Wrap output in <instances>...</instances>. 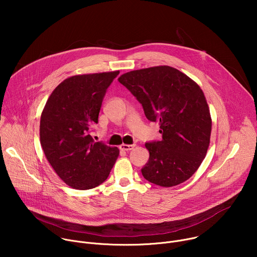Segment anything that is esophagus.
Instances as JSON below:
<instances>
[{
  "instance_id": "obj_1",
  "label": "esophagus",
  "mask_w": 257,
  "mask_h": 257,
  "mask_svg": "<svg viewBox=\"0 0 257 257\" xmlns=\"http://www.w3.org/2000/svg\"><path fill=\"white\" fill-rule=\"evenodd\" d=\"M134 144H121L120 145V150L124 151V152H129L132 151L134 149Z\"/></svg>"
}]
</instances>
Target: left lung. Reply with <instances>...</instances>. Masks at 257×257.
<instances>
[{
  "label": "left lung",
  "instance_id": "1",
  "mask_svg": "<svg viewBox=\"0 0 257 257\" xmlns=\"http://www.w3.org/2000/svg\"><path fill=\"white\" fill-rule=\"evenodd\" d=\"M118 80L141 103L145 117L160 124L162 140L145 143L150 160L142 176L163 187L188 180L206 156L211 132L201 88L170 66L130 71Z\"/></svg>",
  "mask_w": 257,
  "mask_h": 257
}]
</instances>
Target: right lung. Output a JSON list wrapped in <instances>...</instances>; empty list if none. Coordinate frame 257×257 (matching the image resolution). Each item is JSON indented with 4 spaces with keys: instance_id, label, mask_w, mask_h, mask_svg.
<instances>
[{
    "instance_id": "1",
    "label": "right lung",
    "mask_w": 257,
    "mask_h": 257,
    "mask_svg": "<svg viewBox=\"0 0 257 257\" xmlns=\"http://www.w3.org/2000/svg\"><path fill=\"white\" fill-rule=\"evenodd\" d=\"M119 71L65 79L50 95L41 117L40 137L47 160L72 188L87 190L103 183L119 156L118 148L94 142L91 126L107 87Z\"/></svg>"
}]
</instances>
